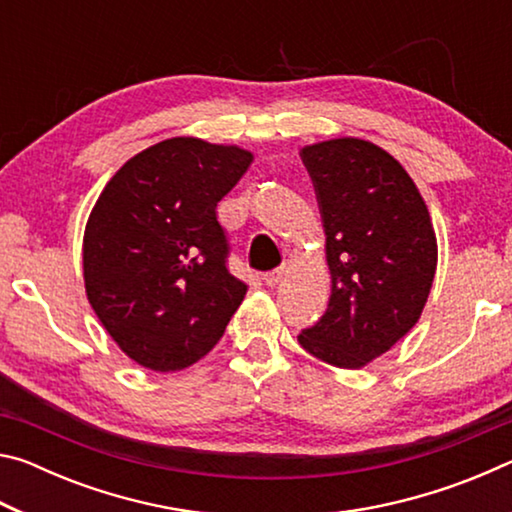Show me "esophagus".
<instances>
[{"mask_svg":"<svg viewBox=\"0 0 512 512\" xmlns=\"http://www.w3.org/2000/svg\"><path fill=\"white\" fill-rule=\"evenodd\" d=\"M284 273H287V271H284V266L273 268V271H268V273L262 275V280H264L266 287H275V284H280L284 280Z\"/></svg>","mask_w":512,"mask_h":512,"instance_id":"1","label":"esophagus"}]
</instances>
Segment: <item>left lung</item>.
<instances>
[{
	"mask_svg": "<svg viewBox=\"0 0 512 512\" xmlns=\"http://www.w3.org/2000/svg\"><path fill=\"white\" fill-rule=\"evenodd\" d=\"M325 228L332 296L298 341L336 368H361L418 323L438 246L418 187L391 153L341 137L305 146Z\"/></svg>",
	"mask_w": 512,
	"mask_h": 512,
	"instance_id": "8db88e82",
	"label": "left lung"
}]
</instances>
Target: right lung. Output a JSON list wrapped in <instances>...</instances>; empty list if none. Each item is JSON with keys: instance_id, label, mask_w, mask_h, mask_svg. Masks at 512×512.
<instances>
[{"instance_id": "obj_1", "label": "right lung", "mask_w": 512, "mask_h": 512, "mask_svg": "<svg viewBox=\"0 0 512 512\" xmlns=\"http://www.w3.org/2000/svg\"><path fill=\"white\" fill-rule=\"evenodd\" d=\"M250 162L253 153L239 146L173 137L137 153L101 192L83 237L85 291L140 366H192L244 300L216 203Z\"/></svg>"}]
</instances>
